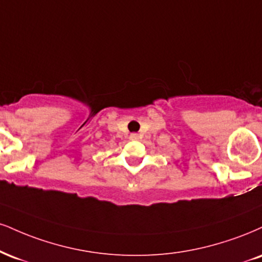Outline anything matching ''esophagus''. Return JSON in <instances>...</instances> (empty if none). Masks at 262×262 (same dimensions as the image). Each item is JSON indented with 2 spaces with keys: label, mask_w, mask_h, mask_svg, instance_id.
<instances>
[{
  "label": "esophagus",
  "mask_w": 262,
  "mask_h": 262,
  "mask_svg": "<svg viewBox=\"0 0 262 262\" xmlns=\"http://www.w3.org/2000/svg\"><path fill=\"white\" fill-rule=\"evenodd\" d=\"M129 138H130V140H138V139H139V134L132 133L130 137H129Z\"/></svg>",
  "instance_id": "1"
}]
</instances>
